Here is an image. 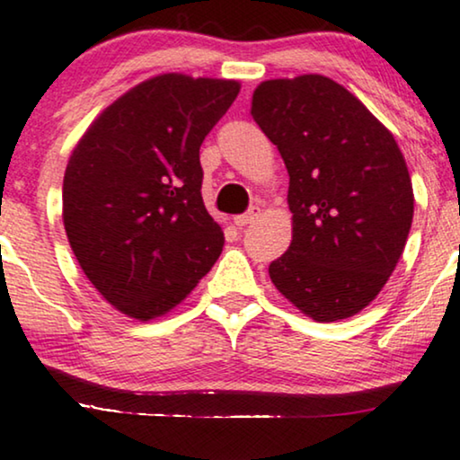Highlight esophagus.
I'll use <instances>...</instances> for the list:
<instances>
[{
  "label": "esophagus",
  "mask_w": 460,
  "mask_h": 460,
  "mask_svg": "<svg viewBox=\"0 0 460 460\" xmlns=\"http://www.w3.org/2000/svg\"><path fill=\"white\" fill-rule=\"evenodd\" d=\"M259 214H261V208L252 206V208H250L248 212L237 214V217L234 218V223L242 229V226H246V225H250V223H254V218H259Z\"/></svg>",
  "instance_id": "1"
}]
</instances>
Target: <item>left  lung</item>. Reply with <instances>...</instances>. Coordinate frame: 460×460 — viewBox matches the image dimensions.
Returning a JSON list of instances; mask_svg holds the SVG:
<instances>
[{"label": "left lung", "instance_id": "8db88e82", "mask_svg": "<svg viewBox=\"0 0 460 460\" xmlns=\"http://www.w3.org/2000/svg\"><path fill=\"white\" fill-rule=\"evenodd\" d=\"M250 114L290 178L293 242L271 261V282L314 321L354 316L386 284L414 217L408 165L393 133L318 74L265 80Z\"/></svg>", "mask_w": 460, "mask_h": 460}]
</instances>
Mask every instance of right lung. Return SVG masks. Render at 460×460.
Instances as JSON below:
<instances>
[{
	"label": "right lung",
	"mask_w": 460,
	"mask_h": 460,
	"mask_svg": "<svg viewBox=\"0 0 460 460\" xmlns=\"http://www.w3.org/2000/svg\"><path fill=\"white\" fill-rule=\"evenodd\" d=\"M237 93L235 80L156 75L103 110L69 156V246L127 316L170 312L223 252V229L203 206L199 148Z\"/></svg>",
	"instance_id": "add662e5"
}]
</instances>
